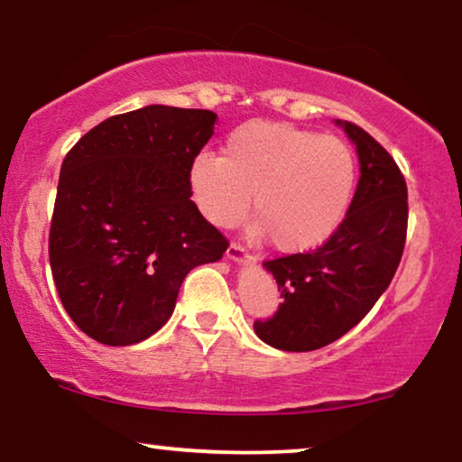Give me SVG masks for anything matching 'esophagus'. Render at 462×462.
<instances>
[{
    "mask_svg": "<svg viewBox=\"0 0 462 462\" xmlns=\"http://www.w3.org/2000/svg\"><path fill=\"white\" fill-rule=\"evenodd\" d=\"M225 256L236 264H252L254 263V256H250V254L244 250V245H239V244H231L229 247H226Z\"/></svg>",
    "mask_w": 462,
    "mask_h": 462,
    "instance_id": "1",
    "label": "esophagus"
}]
</instances>
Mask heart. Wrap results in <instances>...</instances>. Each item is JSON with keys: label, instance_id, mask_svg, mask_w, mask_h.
<instances>
[{"label": "heart", "instance_id": "b5f03b06", "mask_svg": "<svg viewBox=\"0 0 462 462\" xmlns=\"http://www.w3.org/2000/svg\"><path fill=\"white\" fill-rule=\"evenodd\" d=\"M356 187V158L339 137L290 123L252 120L226 139L223 158L199 153L189 191L217 226H236L250 210L256 233L279 252L325 244L346 218Z\"/></svg>", "mask_w": 462, "mask_h": 462}]
</instances>
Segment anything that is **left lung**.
<instances>
[{
	"label": "left lung",
	"mask_w": 462,
	"mask_h": 462,
	"mask_svg": "<svg viewBox=\"0 0 462 462\" xmlns=\"http://www.w3.org/2000/svg\"><path fill=\"white\" fill-rule=\"evenodd\" d=\"M336 125L356 145L360 179L346 218L323 245L264 263L283 302L254 331L277 350L310 352L342 337L390 287L402 258L409 220L402 172L369 133L346 120Z\"/></svg>",
	"instance_id": "obj_1"
}]
</instances>
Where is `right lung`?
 <instances>
[{"label": "right lung", "mask_w": 462, "mask_h": 462, "mask_svg": "<svg viewBox=\"0 0 462 462\" xmlns=\"http://www.w3.org/2000/svg\"><path fill=\"white\" fill-rule=\"evenodd\" d=\"M215 125L210 110L152 104L104 120L66 153L50 264L66 312L96 342L148 339L171 319L187 273L229 247L189 191Z\"/></svg>", "instance_id": "1"}]
</instances>
